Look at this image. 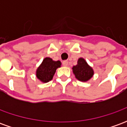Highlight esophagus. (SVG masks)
Returning a JSON list of instances; mask_svg holds the SVG:
<instances>
[{"label": "esophagus", "instance_id": "obj_1", "mask_svg": "<svg viewBox=\"0 0 127 127\" xmlns=\"http://www.w3.org/2000/svg\"><path fill=\"white\" fill-rule=\"evenodd\" d=\"M63 65L64 66H68V61H64L63 62Z\"/></svg>", "mask_w": 127, "mask_h": 127}]
</instances>
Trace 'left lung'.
<instances>
[{"mask_svg": "<svg viewBox=\"0 0 127 127\" xmlns=\"http://www.w3.org/2000/svg\"><path fill=\"white\" fill-rule=\"evenodd\" d=\"M72 69L75 77L82 82H86L89 80L94 74L93 69L82 58L78 59L77 64L73 66Z\"/></svg>", "mask_w": 127, "mask_h": 127, "instance_id": "left-lung-1", "label": "left lung"}]
</instances>
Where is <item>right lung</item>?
<instances>
[{"label":"right lung","mask_w":127,"mask_h":127,"mask_svg":"<svg viewBox=\"0 0 127 127\" xmlns=\"http://www.w3.org/2000/svg\"><path fill=\"white\" fill-rule=\"evenodd\" d=\"M61 65V61H54L50 58H44L41 64L36 69V77L42 82H48L52 80L56 69Z\"/></svg>","instance_id":"right-lung-1"}]
</instances>
